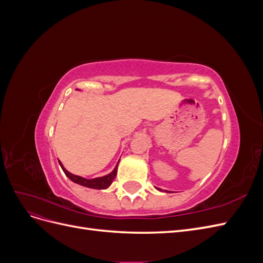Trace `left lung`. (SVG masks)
<instances>
[{
  "instance_id": "1",
  "label": "left lung",
  "mask_w": 263,
  "mask_h": 263,
  "mask_svg": "<svg viewBox=\"0 0 263 263\" xmlns=\"http://www.w3.org/2000/svg\"><path fill=\"white\" fill-rule=\"evenodd\" d=\"M158 190H159V191H162V190H160V189H158Z\"/></svg>"
}]
</instances>
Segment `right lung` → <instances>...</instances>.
<instances>
[{
    "label": "right lung",
    "mask_w": 263,
    "mask_h": 263,
    "mask_svg": "<svg viewBox=\"0 0 263 263\" xmlns=\"http://www.w3.org/2000/svg\"><path fill=\"white\" fill-rule=\"evenodd\" d=\"M119 162V161H118ZM59 164L62 168L63 172H65L66 176L77 184H80L83 185L85 187H90V189H97V190H103V189H106L108 187L110 184H112L113 180L115 179L116 174H117V165L115 166V169L110 172L107 176L104 177H101V178H95V179H85L82 177H79V176H74V174L70 173L69 171H67L65 168H63L62 163L59 161ZM118 164V163H117Z\"/></svg>",
    "instance_id": "right-lung-1"
}]
</instances>
